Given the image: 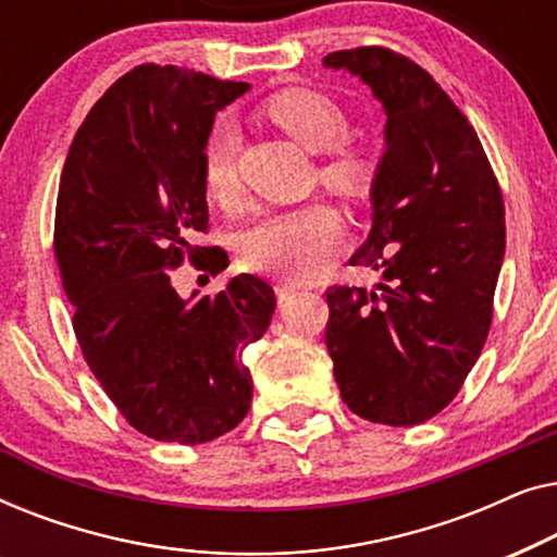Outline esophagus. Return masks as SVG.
Returning <instances> with one entry per match:
<instances>
[{
    "instance_id": "obj_1",
    "label": "esophagus",
    "mask_w": 557,
    "mask_h": 557,
    "mask_svg": "<svg viewBox=\"0 0 557 557\" xmlns=\"http://www.w3.org/2000/svg\"><path fill=\"white\" fill-rule=\"evenodd\" d=\"M296 292H299V286L288 284V281H278V284H276V296H278L281 304L292 299V296H296Z\"/></svg>"
}]
</instances>
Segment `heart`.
<instances>
[{"mask_svg":"<svg viewBox=\"0 0 557 557\" xmlns=\"http://www.w3.org/2000/svg\"><path fill=\"white\" fill-rule=\"evenodd\" d=\"M263 113L301 147L322 151L319 174L339 193L360 195L368 187L372 164L362 149L345 141L349 113L337 98L319 88L292 86L276 90L263 103ZM235 128L227 121L212 124L202 144V180L210 200L231 202L235 197ZM339 233L337 212L324 202L269 212L240 233V263L271 276L309 278L330 261Z\"/></svg>","mask_w":557,"mask_h":557,"instance_id":"obj_1","label":"heart"}]
</instances>
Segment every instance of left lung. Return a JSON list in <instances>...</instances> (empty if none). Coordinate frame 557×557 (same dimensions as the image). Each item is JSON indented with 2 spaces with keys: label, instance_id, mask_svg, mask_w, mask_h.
Returning <instances> with one entry per match:
<instances>
[{
  "label": "left lung",
  "instance_id": "left-lung-1",
  "mask_svg": "<svg viewBox=\"0 0 557 557\" xmlns=\"http://www.w3.org/2000/svg\"><path fill=\"white\" fill-rule=\"evenodd\" d=\"M324 65L360 75L387 113L372 231L349 258L385 281L326 288L324 342L352 413L416 425L456 398L482 355L505 200L474 126L421 65L380 45L330 52Z\"/></svg>",
  "mask_w": 557,
  "mask_h": 557
}]
</instances>
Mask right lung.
I'll use <instances>...</instances> for the list:
<instances>
[{"mask_svg":"<svg viewBox=\"0 0 557 557\" xmlns=\"http://www.w3.org/2000/svg\"><path fill=\"white\" fill-rule=\"evenodd\" d=\"M248 83L144 63L88 111L67 151L52 250L73 304L83 360L128 425L154 441L205 444L248 416L243 352L263 337L276 294L258 276L182 301L172 273L218 276L208 233L202 144L215 111Z\"/></svg>","mask_w":557,"mask_h":557,"instance_id":"1","label":"right lung"}]
</instances>
